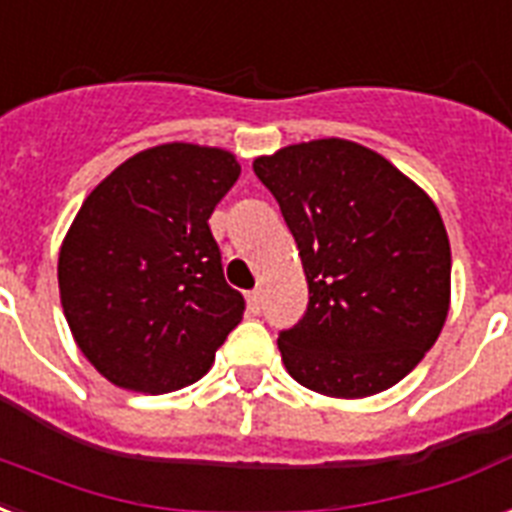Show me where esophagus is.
<instances>
[{"label": "esophagus", "instance_id": "obj_1", "mask_svg": "<svg viewBox=\"0 0 512 512\" xmlns=\"http://www.w3.org/2000/svg\"><path fill=\"white\" fill-rule=\"evenodd\" d=\"M261 307H264V293H261V288H253V291L248 293V310L259 315Z\"/></svg>", "mask_w": 512, "mask_h": 512}]
</instances>
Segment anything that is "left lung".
<instances>
[{
  "instance_id": "8db88e82",
  "label": "left lung",
  "mask_w": 512,
  "mask_h": 512,
  "mask_svg": "<svg viewBox=\"0 0 512 512\" xmlns=\"http://www.w3.org/2000/svg\"><path fill=\"white\" fill-rule=\"evenodd\" d=\"M299 248L310 301L277 336L288 374L366 398L425 358L449 315L451 248L433 200L366 146L320 138L256 157Z\"/></svg>"
}]
</instances>
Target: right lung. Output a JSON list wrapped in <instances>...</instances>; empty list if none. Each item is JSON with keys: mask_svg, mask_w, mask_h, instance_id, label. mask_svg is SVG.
Masks as SVG:
<instances>
[{"mask_svg": "<svg viewBox=\"0 0 512 512\" xmlns=\"http://www.w3.org/2000/svg\"><path fill=\"white\" fill-rule=\"evenodd\" d=\"M237 176L224 149L162 144L82 202L58 256L63 315L117 387L160 395L197 382L243 320V293L224 280L208 227Z\"/></svg>", "mask_w": 512, "mask_h": 512, "instance_id": "obj_1", "label": "right lung"}]
</instances>
